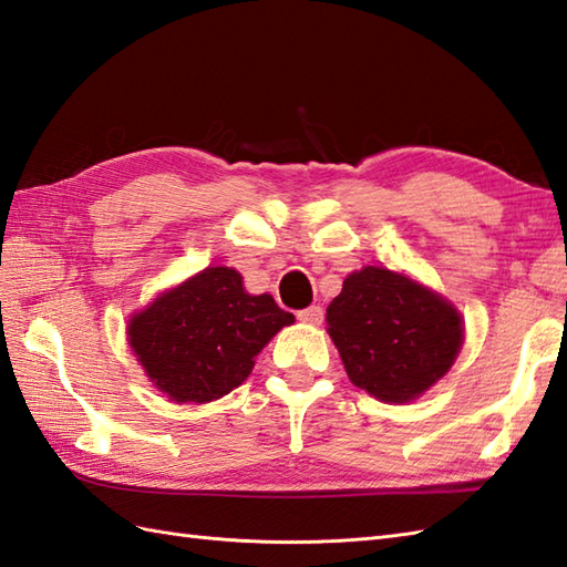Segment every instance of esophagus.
<instances>
[{
  "label": "esophagus",
  "instance_id": "obj_1",
  "mask_svg": "<svg viewBox=\"0 0 567 567\" xmlns=\"http://www.w3.org/2000/svg\"><path fill=\"white\" fill-rule=\"evenodd\" d=\"M297 319L301 323H311V326H321L323 323V309L321 307H309V309H301L297 313Z\"/></svg>",
  "mask_w": 567,
  "mask_h": 567
}]
</instances>
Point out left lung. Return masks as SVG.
Listing matches in <instances>:
<instances>
[{
	"label": "left lung",
	"mask_w": 567,
	"mask_h": 567,
	"mask_svg": "<svg viewBox=\"0 0 567 567\" xmlns=\"http://www.w3.org/2000/svg\"><path fill=\"white\" fill-rule=\"evenodd\" d=\"M326 323L352 384L386 403L415 401L437 384L464 343L454 305L377 266L348 275Z\"/></svg>",
	"instance_id": "1"
}]
</instances>
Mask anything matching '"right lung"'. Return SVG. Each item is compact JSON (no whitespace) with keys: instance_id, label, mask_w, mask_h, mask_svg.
<instances>
[{"instance_id":"right-lung-1","label":"right lung","mask_w":567,"mask_h":567,"mask_svg":"<svg viewBox=\"0 0 567 567\" xmlns=\"http://www.w3.org/2000/svg\"><path fill=\"white\" fill-rule=\"evenodd\" d=\"M295 316L248 295L234 268H205L133 313L127 343L152 384L176 403H209L244 384L256 354Z\"/></svg>"}]
</instances>
